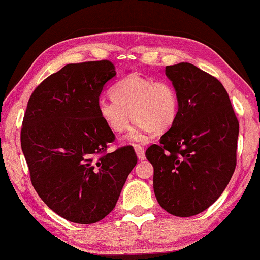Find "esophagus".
<instances>
[{
    "label": "esophagus",
    "instance_id": "1",
    "mask_svg": "<svg viewBox=\"0 0 260 260\" xmlns=\"http://www.w3.org/2000/svg\"><path fill=\"white\" fill-rule=\"evenodd\" d=\"M134 149H135V153H137V156L139 160H145L146 158V155H145V150L141 146H134Z\"/></svg>",
    "mask_w": 260,
    "mask_h": 260
}]
</instances>
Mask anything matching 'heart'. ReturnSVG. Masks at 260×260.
<instances>
[{"label":"heart","instance_id":"b5f03b06","mask_svg":"<svg viewBox=\"0 0 260 260\" xmlns=\"http://www.w3.org/2000/svg\"><path fill=\"white\" fill-rule=\"evenodd\" d=\"M111 94V99L96 104L99 117L107 128L120 133L128 127L132 115L134 126L125 137L132 142L148 141L154 131H167L179 117V94L168 80L131 75L120 79Z\"/></svg>","mask_w":260,"mask_h":260}]
</instances>
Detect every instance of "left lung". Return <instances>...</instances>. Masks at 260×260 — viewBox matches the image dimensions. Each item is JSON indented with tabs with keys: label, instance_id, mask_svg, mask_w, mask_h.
I'll return each mask as SVG.
<instances>
[{
	"label": "left lung",
	"instance_id": "obj_1",
	"mask_svg": "<svg viewBox=\"0 0 260 260\" xmlns=\"http://www.w3.org/2000/svg\"><path fill=\"white\" fill-rule=\"evenodd\" d=\"M180 99L176 121L146 150L158 204L190 217L216 202L236 168L239 123L220 81L190 63L166 67Z\"/></svg>",
	"mask_w": 260,
	"mask_h": 260
}]
</instances>
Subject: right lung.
Returning <instances> with one entry per match:
<instances>
[{
	"mask_svg": "<svg viewBox=\"0 0 260 260\" xmlns=\"http://www.w3.org/2000/svg\"><path fill=\"white\" fill-rule=\"evenodd\" d=\"M117 76L110 60L68 64L31 94L21 146L35 190L70 222L93 224L113 210L138 162L133 147L105 153L114 134L96 104Z\"/></svg>",
	"mask_w": 260,
	"mask_h": 260,
	"instance_id": "right-lung-1",
	"label": "right lung"
}]
</instances>
